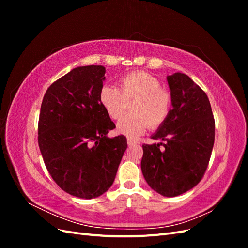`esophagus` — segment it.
Instances as JSON below:
<instances>
[{
  "label": "esophagus",
  "mask_w": 248,
  "mask_h": 248,
  "mask_svg": "<svg viewBox=\"0 0 248 248\" xmlns=\"http://www.w3.org/2000/svg\"><path fill=\"white\" fill-rule=\"evenodd\" d=\"M138 144V141H136L134 140H132V139H128L127 140V145H128L129 147H131V146H136Z\"/></svg>",
  "instance_id": "esophagus-1"
}]
</instances>
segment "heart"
Here are the masks:
<instances>
[{"label": "heart", "mask_w": 248, "mask_h": 248, "mask_svg": "<svg viewBox=\"0 0 248 248\" xmlns=\"http://www.w3.org/2000/svg\"><path fill=\"white\" fill-rule=\"evenodd\" d=\"M159 80L147 72H133L120 79L119 89L104 85L99 91V101L112 120L121 118L130 106V114L117 124V132L138 138L148 127L157 128L168 119L170 95L160 89Z\"/></svg>", "instance_id": "1"}]
</instances>
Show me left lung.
<instances>
[{
    "instance_id": "obj_1",
    "label": "left lung",
    "mask_w": 248,
    "mask_h": 248,
    "mask_svg": "<svg viewBox=\"0 0 248 248\" xmlns=\"http://www.w3.org/2000/svg\"><path fill=\"white\" fill-rule=\"evenodd\" d=\"M167 80L172 108L151 136L164 142L142 145L140 168L148 185L170 198L193 188L204 176L214 145L215 123L206 93L188 76L176 72Z\"/></svg>"
}]
</instances>
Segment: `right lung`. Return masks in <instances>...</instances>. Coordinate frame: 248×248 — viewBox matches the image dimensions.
Instances as JSON below:
<instances>
[{"mask_svg": "<svg viewBox=\"0 0 248 248\" xmlns=\"http://www.w3.org/2000/svg\"><path fill=\"white\" fill-rule=\"evenodd\" d=\"M104 74L101 65L73 68L50 85L40 108L46 167L64 191L86 200L109 189L127 148L124 136L108 137L116 126L99 101Z\"/></svg>", "mask_w": 248, "mask_h": 248, "instance_id": "1", "label": "right lung"}]
</instances>
